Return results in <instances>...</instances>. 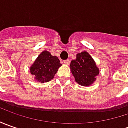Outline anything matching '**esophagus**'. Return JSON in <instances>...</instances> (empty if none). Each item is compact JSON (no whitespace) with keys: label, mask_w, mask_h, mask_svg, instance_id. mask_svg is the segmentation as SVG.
<instances>
[{"label":"esophagus","mask_w":128,"mask_h":128,"mask_svg":"<svg viewBox=\"0 0 128 128\" xmlns=\"http://www.w3.org/2000/svg\"><path fill=\"white\" fill-rule=\"evenodd\" d=\"M63 62L65 63V64H66V65H69L70 64V60H64Z\"/></svg>","instance_id":"34e87169"}]
</instances>
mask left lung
<instances>
[{
	"instance_id": "left-lung-1",
	"label": "left lung",
	"mask_w": 128,
	"mask_h": 128,
	"mask_svg": "<svg viewBox=\"0 0 128 128\" xmlns=\"http://www.w3.org/2000/svg\"><path fill=\"white\" fill-rule=\"evenodd\" d=\"M70 68L75 80L83 86H90L93 83L100 72L96 62L86 51L78 53L76 59L70 62Z\"/></svg>"
}]
</instances>
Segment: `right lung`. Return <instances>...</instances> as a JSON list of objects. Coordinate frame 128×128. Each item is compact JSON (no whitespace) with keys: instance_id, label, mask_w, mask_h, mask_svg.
Masks as SVG:
<instances>
[{"instance_id":"add662e5","label":"right lung","mask_w":128,"mask_h":128,"mask_svg":"<svg viewBox=\"0 0 128 128\" xmlns=\"http://www.w3.org/2000/svg\"><path fill=\"white\" fill-rule=\"evenodd\" d=\"M61 66L60 60L47 50L42 51L30 68V72L40 82H49L53 79L58 68Z\"/></svg>"}]
</instances>
